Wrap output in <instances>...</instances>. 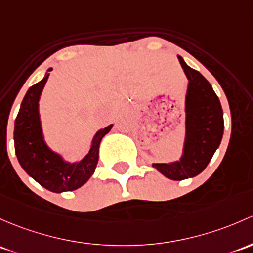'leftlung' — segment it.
I'll return each instance as SVG.
<instances>
[{"mask_svg": "<svg viewBox=\"0 0 253 253\" xmlns=\"http://www.w3.org/2000/svg\"><path fill=\"white\" fill-rule=\"evenodd\" d=\"M188 79L184 99L185 135L182 155L175 161L150 164L172 180L200 174L222 142L224 120L219 99L210 82L178 55Z\"/></svg>", "mask_w": 253, "mask_h": 253, "instance_id": "1", "label": "left lung"}]
</instances>
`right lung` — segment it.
Returning <instances> with one entry per match:
<instances>
[{
    "label": "right lung",
    "mask_w": 253,
    "mask_h": 253,
    "mask_svg": "<svg viewBox=\"0 0 253 253\" xmlns=\"http://www.w3.org/2000/svg\"><path fill=\"white\" fill-rule=\"evenodd\" d=\"M52 70L49 68L43 79L28 89L21 102L14 122V148L26 173L47 190L63 193L79 189L92 177L99 159L100 142L113 128V124L95 132L88 151L81 160L69 161L53 150L44 139L40 114V99Z\"/></svg>",
    "instance_id": "1"
}]
</instances>
